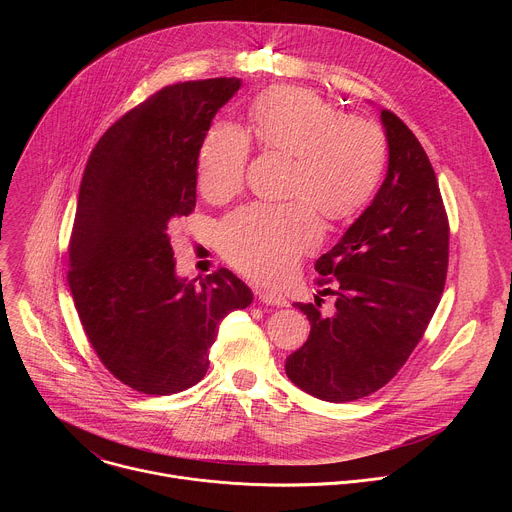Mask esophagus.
Segmentation results:
<instances>
[{"label": "esophagus", "mask_w": 512, "mask_h": 512, "mask_svg": "<svg viewBox=\"0 0 512 512\" xmlns=\"http://www.w3.org/2000/svg\"><path fill=\"white\" fill-rule=\"evenodd\" d=\"M257 296L263 304H269V306H277V308H283L287 306V298L283 294H279V291H273V289H259Z\"/></svg>", "instance_id": "1"}]
</instances>
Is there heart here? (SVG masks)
Wrapping results in <instances>:
<instances>
[{
    "label": "heart",
    "instance_id": "heart-1",
    "mask_svg": "<svg viewBox=\"0 0 512 512\" xmlns=\"http://www.w3.org/2000/svg\"><path fill=\"white\" fill-rule=\"evenodd\" d=\"M249 121L261 145L294 158L289 196L302 200L239 208L225 218L218 243L243 273L275 279L322 239L311 201L324 216L344 218L371 198L385 166V139L375 123L340 115L316 93L285 85L257 95ZM247 156V133L235 123H214L198 154L200 190L208 198L235 194Z\"/></svg>",
    "mask_w": 512,
    "mask_h": 512
}]
</instances>
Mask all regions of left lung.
<instances>
[{
    "instance_id": "8db88e82",
    "label": "left lung",
    "mask_w": 512,
    "mask_h": 512,
    "mask_svg": "<svg viewBox=\"0 0 512 512\" xmlns=\"http://www.w3.org/2000/svg\"><path fill=\"white\" fill-rule=\"evenodd\" d=\"M387 174L373 202L316 261L332 283V312L294 304L312 328L285 358L289 381L330 403L367 397L387 385L421 340L446 273L450 227L435 172L411 129L381 109Z\"/></svg>"
}]
</instances>
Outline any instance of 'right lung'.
<instances>
[{"mask_svg":"<svg viewBox=\"0 0 512 512\" xmlns=\"http://www.w3.org/2000/svg\"><path fill=\"white\" fill-rule=\"evenodd\" d=\"M241 85L164 87L105 131L83 174L68 285L101 362L145 395L196 385L218 322L253 302L229 269L180 277L168 237L174 218L196 206L200 145Z\"/></svg>","mask_w":512,"mask_h":512,"instance_id":"obj_1","label":"right lung"}]
</instances>
